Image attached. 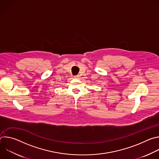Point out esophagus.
<instances>
[{
  "label": "esophagus",
  "instance_id": "34e87169",
  "mask_svg": "<svg viewBox=\"0 0 159 159\" xmlns=\"http://www.w3.org/2000/svg\"><path fill=\"white\" fill-rule=\"evenodd\" d=\"M74 78L75 79H79V78H80V75H75V76H74Z\"/></svg>",
  "mask_w": 159,
  "mask_h": 159
}]
</instances>
